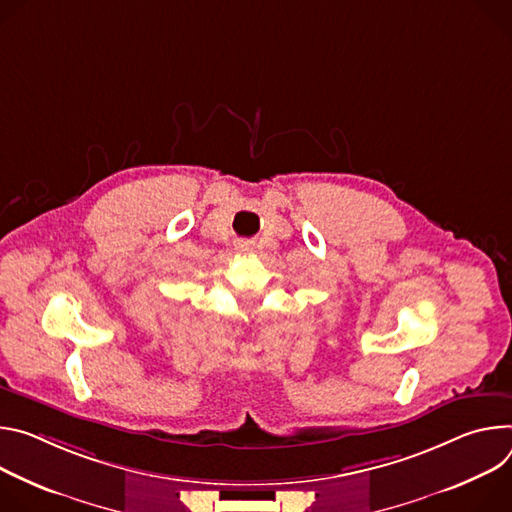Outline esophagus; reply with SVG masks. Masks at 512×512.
I'll list each match as a JSON object with an SVG mask.
<instances>
[{
  "label": "esophagus",
  "mask_w": 512,
  "mask_h": 512,
  "mask_svg": "<svg viewBox=\"0 0 512 512\" xmlns=\"http://www.w3.org/2000/svg\"><path fill=\"white\" fill-rule=\"evenodd\" d=\"M240 248H242V250H246V246H240Z\"/></svg>",
  "instance_id": "obj_1"
}]
</instances>
